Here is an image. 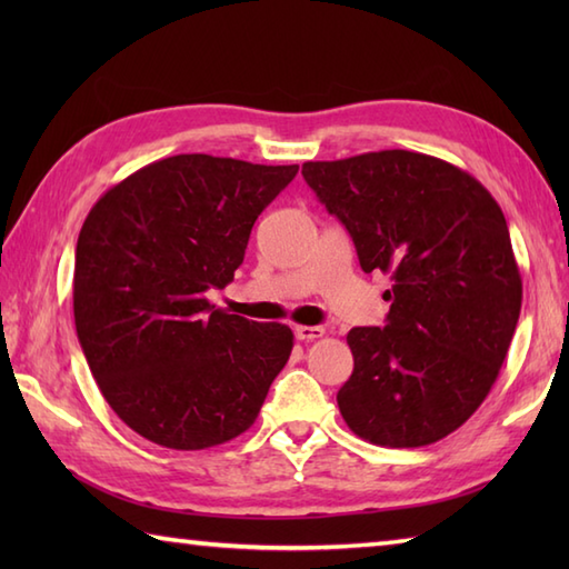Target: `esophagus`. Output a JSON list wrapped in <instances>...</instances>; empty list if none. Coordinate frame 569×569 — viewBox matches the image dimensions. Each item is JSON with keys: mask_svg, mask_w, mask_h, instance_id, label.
Returning <instances> with one entry per match:
<instances>
[{"mask_svg": "<svg viewBox=\"0 0 569 569\" xmlns=\"http://www.w3.org/2000/svg\"><path fill=\"white\" fill-rule=\"evenodd\" d=\"M296 337L300 342H312V340H320V337L325 335L322 328H312V325H296L293 328Z\"/></svg>", "mask_w": 569, "mask_h": 569, "instance_id": "34e87169", "label": "esophagus"}]
</instances>
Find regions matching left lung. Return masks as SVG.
<instances>
[{"label": "left lung", "instance_id": "obj_1", "mask_svg": "<svg viewBox=\"0 0 569 569\" xmlns=\"http://www.w3.org/2000/svg\"><path fill=\"white\" fill-rule=\"evenodd\" d=\"M352 234L361 269L391 276L383 328H355L345 422L381 447H422L485 403L521 316L523 281L491 192L462 168L389 149L303 163Z\"/></svg>", "mask_w": 569, "mask_h": 569}]
</instances>
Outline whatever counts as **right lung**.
Returning <instances> with one entry per match:
<instances>
[{"label":"right lung","mask_w":569,"mask_h":569,"mask_svg":"<svg viewBox=\"0 0 569 569\" xmlns=\"http://www.w3.org/2000/svg\"><path fill=\"white\" fill-rule=\"evenodd\" d=\"M298 173L208 153L153 161L84 217L72 276L78 340L104 401L168 450H208L257 420L293 349L281 322L214 308L257 217Z\"/></svg>","instance_id":"obj_1"}]
</instances>
